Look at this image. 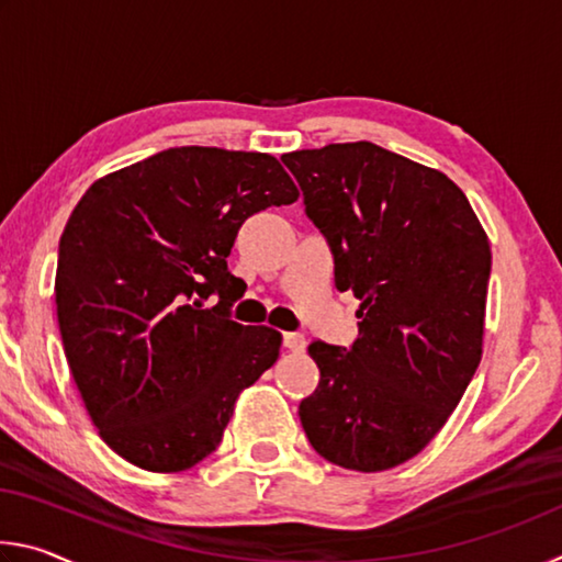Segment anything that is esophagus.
I'll return each instance as SVG.
<instances>
[{
	"label": "esophagus",
	"instance_id": "1",
	"mask_svg": "<svg viewBox=\"0 0 562 562\" xmlns=\"http://www.w3.org/2000/svg\"><path fill=\"white\" fill-rule=\"evenodd\" d=\"M282 345H284V349H290V351H294V355H297V351H304V347H307V339L297 335V331H284Z\"/></svg>",
	"mask_w": 562,
	"mask_h": 562
}]
</instances>
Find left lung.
Here are the masks:
<instances>
[{
    "label": "left lung",
    "mask_w": 562,
    "mask_h": 562,
    "mask_svg": "<svg viewBox=\"0 0 562 562\" xmlns=\"http://www.w3.org/2000/svg\"><path fill=\"white\" fill-rule=\"evenodd\" d=\"M304 213L335 255V284L361 300L349 349L312 341L319 384L300 422L322 459L386 471L426 449L475 374L491 245L441 170L369 140L292 150Z\"/></svg>",
    "instance_id": "8db88e82"
}]
</instances>
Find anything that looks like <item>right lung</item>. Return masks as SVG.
<instances>
[{
    "mask_svg": "<svg viewBox=\"0 0 562 562\" xmlns=\"http://www.w3.org/2000/svg\"><path fill=\"white\" fill-rule=\"evenodd\" d=\"M297 198L270 154L180 146L99 178L74 207L56 317L83 406L121 459L193 469L278 361L280 331L227 315L237 278L225 258L247 217ZM211 293L222 302L207 311Z\"/></svg>",
    "mask_w": 562,
    "mask_h": 562,
    "instance_id": "1",
    "label": "right lung"
}]
</instances>
